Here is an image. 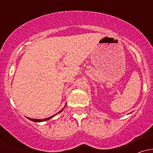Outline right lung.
<instances>
[{
    "label": "right lung",
    "mask_w": 153,
    "mask_h": 153,
    "mask_svg": "<svg viewBox=\"0 0 153 153\" xmlns=\"http://www.w3.org/2000/svg\"><path fill=\"white\" fill-rule=\"evenodd\" d=\"M66 106V104L65 105V106H64V108ZM64 108H62V110L61 111H59L58 112V113H60L61 111H62L64 109ZM57 113V114H58ZM56 114H54V115H53V116H52V117H48V118H46V119H31V118H28L29 119V120H31V121H32V122H45V121H47V120H49V119H50L51 118H52V117H54V116H55Z\"/></svg>",
    "instance_id": "obj_1"
}]
</instances>
